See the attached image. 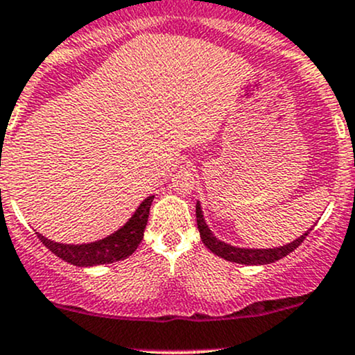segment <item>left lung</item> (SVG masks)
I'll list each match as a JSON object with an SVG mask.
<instances>
[{
	"instance_id": "1",
	"label": "left lung",
	"mask_w": 355,
	"mask_h": 355,
	"mask_svg": "<svg viewBox=\"0 0 355 355\" xmlns=\"http://www.w3.org/2000/svg\"><path fill=\"white\" fill-rule=\"evenodd\" d=\"M196 216H197V225H198V232H200L202 241L207 246L214 254L220 256V258L232 261V263H239V264H270L275 263V261L285 258V256L293 252L300 244L305 241V237L309 236V232L311 229H309V232H305L303 236H300L298 239H295L293 243L286 244V246H279L275 249H241V248H234L231 244H225L222 241L216 239L210 229L205 224L204 216H202V209L200 204L197 202L196 207Z\"/></svg>"
}]
</instances>
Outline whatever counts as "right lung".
I'll list each match as a JSON object with an SVG mask.
<instances>
[{
    "label": "right lung",
    "instance_id": "right-lung-1",
    "mask_svg": "<svg viewBox=\"0 0 355 355\" xmlns=\"http://www.w3.org/2000/svg\"><path fill=\"white\" fill-rule=\"evenodd\" d=\"M151 202H153V196L143 200V204L136 209L135 216L126 222V225H123L119 231H116L106 239L97 241V243L76 246V244L53 243L38 232L37 237L53 254L70 264H76V266H97V264L114 263V261L131 256L139 246L143 239V231L146 227L148 216H150Z\"/></svg>",
    "mask_w": 355,
    "mask_h": 355
}]
</instances>
